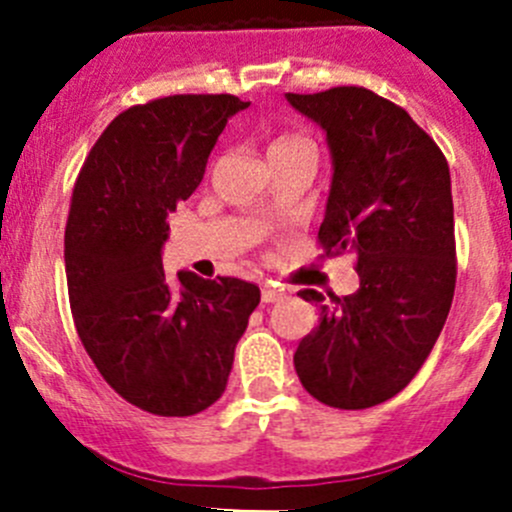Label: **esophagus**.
I'll return each instance as SVG.
<instances>
[{
  "mask_svg": "<svg viewBox=\"0 0 512 512\" xmlns=\"http://www.w3.org/2000/svg\"><path fill=\"white\" fill-rule=\"evenodd\" d=\"M287 295L285 287L280 285H265L262 287V302H277Z\"/></svg>",
  "mask_w": 512,
  "mask_h": 512,
  "instance_id": "obj_1",
  "label": "esophagus"
}]
</instances>
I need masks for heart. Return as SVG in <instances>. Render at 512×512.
<instances>
[{
    "instance_id": "b5f03b06",
    "label": "heart",
    "mask_w": 512,
    "mask_h": 512,
    "mask_svg": "<svg viewBox=\"0 0 512 512\" xmlns=\"http://www.w3.org/2000/svg\"><path fill=\"white\" fill-rule=\"evenodd\" d=\"M305 137H300V135H280V137H275V140H272V145H270V152H277V150H285V147H292V145H305Z\"/></svg>"
}]
</instances>
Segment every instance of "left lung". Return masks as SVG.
Instances as JSON below:
<instances>
[{
    "mask_svg": "<svg viewBox=\"0 0 512 512\" xmlns=\"http://www.w3.org/2000/svg\"><path fill=\"white\" fill-rule=\"evenodd\" d=\"M317 122L332 155V185L317 242L352 252L357 292L300 290L320 310L300 340L302 388L340 410L395 398L418 375L453 305V192L448 160L403 107L365 87L287 92Z\"/></svg>",
    "mask_w": 512,
    "mask_h": 512,
    "instance_id": "obj_1",
    "label": "left lung"
}]
</instances>
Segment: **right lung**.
<instances>
[{"label":"right lung","instance_id":"right-lung-1","mask_svg":"<svg viewBox=\"0 0 512 512\" xmlns=\"http://www.w3.org/2000/svg\"><path fill=\"white\" fill-rule=\"evenodd\" d=\"M235 94H172L107 124L79 170L64 230L72 317L109 388L135 408L187 418L227 388L260 287L165 275L167 217L200 187Z\"/></svg>","mask_w":512,"mask_h":512}]
</instances>
